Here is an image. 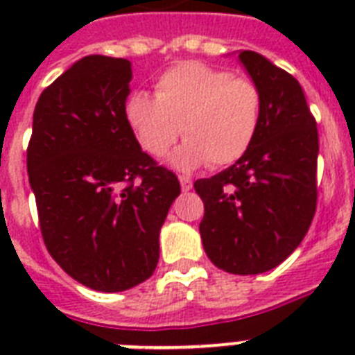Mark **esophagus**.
I'll use <instances>...</instances> for the list:
<instances>
[{"label": "esophagus", "instance_id": "obj_1", "mask_svg": "<svg viewBox=\"0 0 355 355\" xmlns=\"http://www.w3.org/2000/svg\"><path fill=\"white\" fill-rule=\"evenodd\" d=\"M180 186H182V191H189V189L193 188V184H191V178L189 177H184V175H180Z\"/></svg>", "mask_w": 355, "mask_h": 355}]
</instances>
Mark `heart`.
<instances>
[{"mask_svg": "<svg viewBox=\"0 0 355 355\" xmlns=\"http://www.w3.org/2000/svg\"><path fill=\"white\" fill-rule=\"evenodd\" d=\"M261 114L263 96L256 80L197 60L164 71L155 99L136 92L125 103L128 127L153 158L166 156L182 132L186 141L171 158L182 171L239 160L258 134Z\"/></svg>", "mask_w": 355, "mask_h": 355, "instance_id": "1", "label": "heart"}]
</instances>
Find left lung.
Wrapping results in <instances>:
<instances>
[{
    "label": "left lung",
    "mask_w": 355,
    "mask_h": 355,
    "mask_svg": "<svg viewBox=\"0 0 355 355\" xmlns=\"http://www.w3.org/2000/svg\"><path fill=\"white\" fill-rule=\"evenodd\" d=\"M239 60L261 88L259 130L234 166L193 188L205 202L199 230L211 263L259 275L280 265L313 221L319 132L293 75L259 53L241 51Z\"/></svg>",
    "instance_id": "8db88e82"
}]
</instances>
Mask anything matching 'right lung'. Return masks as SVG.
I'll return each instance as SVG.
<instances>
[{
	"mask_svg": "<svg viewBox=\"0 0 355 355\" xmlns=\"http://www.w3.org/2000/svg\"><path fill=\"white\" fill-rule=\"evenodd\" d=\"M127 58L90 55L42 92L27 173L51 258L73 280L118 293L149 278L177 175L141 150L125 119Z\"/></svg>",
	"mask_w": 355,
	"mask_h": 355,
	"instance_id": "obj_1",
	"label": "right lung"
}]
</instances>
